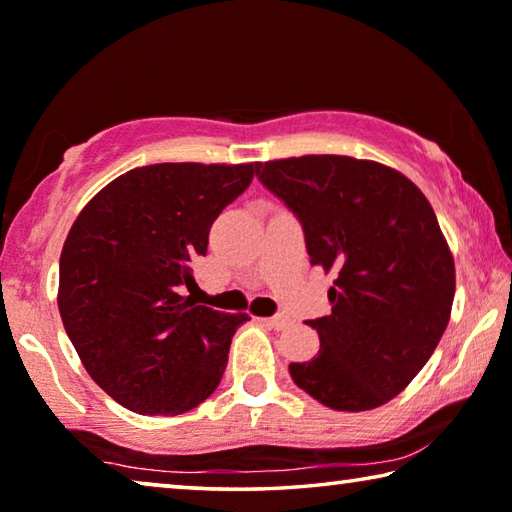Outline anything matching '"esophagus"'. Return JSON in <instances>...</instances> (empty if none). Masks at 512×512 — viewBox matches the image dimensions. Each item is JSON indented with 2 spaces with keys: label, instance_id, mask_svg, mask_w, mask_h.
<instances>
[{
  "label": "esophagus",
  "instance_id": "esophagus-1",
  "mask_svg": "<svg viewBox=\"0 0 512 512\" xmlns=\"http://www.w3.org/2000/svg\"><path fill=\"white\" fill-rule=\"evenodd\" d=\"M265 324L270 326V329H274V331H283L290 324V320H288L286 315H274V317H267Z\"/></svg>",
  "mask_w": 512,
  "mask_h": 512
}]
</instances>
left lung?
Returning <instances> with one entry per match:
<instances>
[{
  "label": "left lung",
  "mask_w": 512,
  "mask_h": 512,
  "mask_svg": "<svg viewBox=\"0 0 512 512\" xmlns=\"http://www.w3.org/2000/svg\"><path fill=\"white\" fill-rule=\"evenodd\" d=\"M256 174L304 226L311 263L338 274L331 315L306 322L320 351L290 363L292 381L333 410L383 406L431 358L454 304V256L429 199L351 156L281 158Z\"/></svg>",
  "instance_id": "left-lung-1"
}]
</instances>
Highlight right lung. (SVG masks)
<instances>
[{"label":"right lung","mask_w":512,"mask_h":512,"mask_svg":"<svg viewBox=\"0 0 512 512\" xmlns=\"http://www.w3.org/2000/svg\"><path fill=\"white\" fill-rule=\"evenodd\" d=\"M254 172L256 163L136 167L99 190L67 233L58 270L67 338L90 379L133 413H186L220 385L249 315L197 306L192 267Z\"/></svg>","instance_id":"add662e5"}]
</instances>
